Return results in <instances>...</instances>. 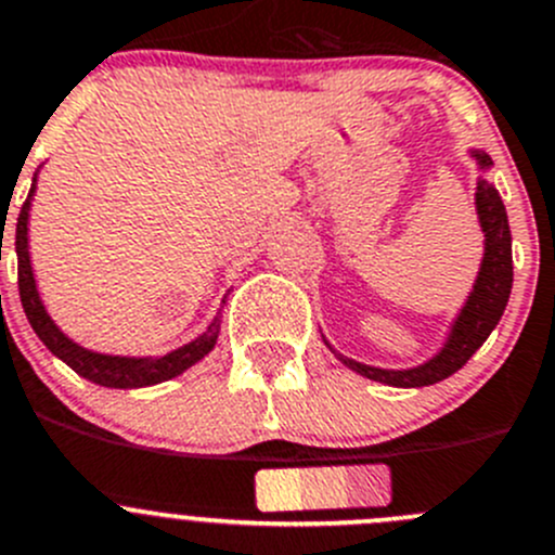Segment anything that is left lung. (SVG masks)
Wrapping results in <instances>:
<instances>
[{
    "label": "left lung",
    "instance_id": "1",
    "mask_svg": "<svg viewBox=\"0 0 555 555\" xmlns=\"http://www.w3.org/2000/svg\"><path fill=\"white\" fill-rule=\"evenodd\" d=\"M470 158H476L481 172H488L493 167V160H490V155L485 150H470ZM476 216H479L481 232H485V257H481L479 276H476L474 289H470L465 307L460 309L457 320L452 323V331H449L443 348L433 359L418 366H411V370H380V366L361 364V361L336 353L328 341H325L341 364L350 366L359 375L370 377V380L397 388L433 386V383L447 380L460 366L468 364L470 356L485 345V339L499 325L512 293L509 219H506V207L501 202L495 185L488 183L485 178L476 180Z\"/></svg>",
    "mask_w": 555,
    "mask_h": 555
}]
</instances>
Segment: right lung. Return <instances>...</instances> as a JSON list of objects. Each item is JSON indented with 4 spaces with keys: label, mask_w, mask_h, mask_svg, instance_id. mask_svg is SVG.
<instances>
[{
    "label": "right lung",
    "mask_w": 555,
    "mask_h": 555,
    "mask_svg": "<svg viewBox=\"0 0 555 555\" xmlns=\"http://www.w3.org/2000/svg\"><path fill=\"white\" fill-rule=\"evenodd\" d=\"M35 196V183L29 189L27 202L21 205L18 224H15V254H18V295L21 307L27 312L29 325L35 328V334L40 336L46 348L56 356V359L65 361L74 372H79L87 380L98 383V386L106 388H142V386H155V383L172 380V377L183 375L189 366H194L196 361L205 359L210 350L216 348V339H219L221 331V312L216 314L214 323L207 325V331H202L196 339H191L183 348L172 350L167 356H108V353H95V350H87L81 345H76L70 336H65L60 331V325L49 318L43 301H40L38 284H35L33 273V260H29V207H33Z\"/></svg>",
    "instance_id": "1"
}]
</instances>
